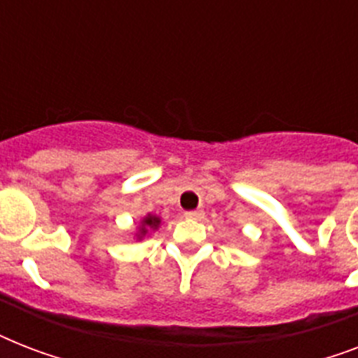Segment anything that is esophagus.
<instances>
[{"mask_svg": "<svg viewBox=\"0 0 358 358\" xmlns=\"http://www.w3.org/2000/svg\"><path fill=\"white\" fill-rule=\"evenodd\" d=\"M184 215L187 219H195V221H201V219L204 217V212H202V210H189V212H185Z\"/></svg>", "mask_w": 358, "mask_h": 358, "instance_id": "obj_1", "label": "esophagus"}]
</instances>
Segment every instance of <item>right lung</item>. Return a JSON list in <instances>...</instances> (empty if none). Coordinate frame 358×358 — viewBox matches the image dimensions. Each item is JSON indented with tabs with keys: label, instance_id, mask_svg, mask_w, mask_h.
I'll return each mask as SVG.
<instances>
[{
	"label": "right lung",
	"instance_id": "1",
	"mask_svg": "<svg viewBox=\"0 0 358 358\" xmlns=\"http://www.w3.org/2000/svg\"><path fill=\"white\" fill-rule=\"evenodd\" d=\"M159 223H162V219L156 217V215H152V213H148L143 221H141V227H139V234H137V238H145L146 234H148V230H157V227H159Z\"/></svg>",
	"mask_w": 358,
	"mask_h": 358
}]
</instances>
